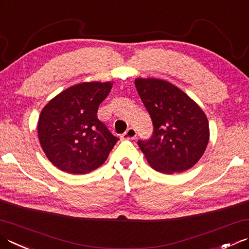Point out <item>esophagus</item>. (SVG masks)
I'll use <instances>...</instances> for the list:
<instances>
[{
    "mask_svg": "<svg viewBox=\"0 0 249 249\" xmlns=\"http://www.w3.org/2000/svg\"><path fill=\"white\" fill-rule=\"evenodd\" d=\"M136 136H137V131H136L135 128L130 127L126 130L123 135H122V138L123 139H135Z\"/></svg>",
    "mask_w": 249,
    "mask_h": 249,
    "instance_id": "obj_1",
    "label": "esophagus"
}]
</instances>
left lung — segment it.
<instances>
[{
  "label": "left lung",
  "instance_id": "1",
  "mask_svg": "<svg viewBox=\"0 0 249 249\" xmlns=\"http://www.w3.org/2000/svg\"><path fill=\"white\" fill-rule=\"evenodd\" d=\"M135 85L154 127L151 138L138 140L151 167L163 174L191 168L208 143L205 113L181 89L166 81L137 79Z\"/></svg>",
  "mask_w": 249,
  "mask_h": 249
}]
</instances>
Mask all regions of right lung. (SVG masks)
Returning <instances> with one entry per match:
<instances>
[{
    "mask_svg": "<svg viewBox=\"0 0 249 249\" xmlns=\"http://www.w3.org/2000/svg\"><path fill=\"white\" fill-rule=\"evenodd\" d=\"M112 83H81L60 92L44 107L38 139L48 160L69 174L90 173L106 162L118 137L97 116Z\"/></svg>",
    "mask_w": 249,
    "mask_h": 249,
    "instance_id": "add662e5",
    "label": "right lung"
}]
</instances>
